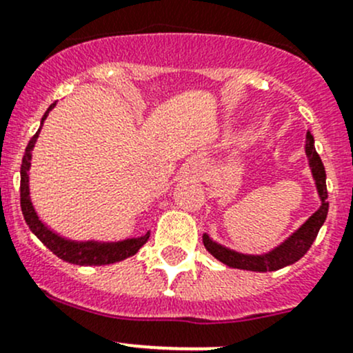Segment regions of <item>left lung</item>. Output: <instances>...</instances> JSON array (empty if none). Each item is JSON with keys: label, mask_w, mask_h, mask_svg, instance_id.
I'll list each match as a JSON object with an SVG mask.
<instances>
[{"label": "left lung", "mask_w": 353, "mask_h": 353, "mask_svg": "<svg viewBox=\"0 0 353 353\" xmlns=\"http://www.w3.org/2000/svg\"><path fill=\"white\" fill-rule=\"evenodd\" d=\"M305 153L308 158V166L312 170V176L314 180V187L316 193L320 196V207L305 221L301 225L286 237L281 244L272 248L271 251L263 254H244L234 251V249L225 248V245L219 244L214 241L208 234H203V245L215 259H219L225 266L234 269H244V271L254 272H268V271H278L290 264H294L296 261L301 259L308 249L312 248L314 239L318 236V230L321 229L323 222L327 221L328 214V192H327V173H325V166L321 163V158L318 157L316 150H314V139L312 132H306L305 138Z\"/></svg>", "instance_id": "left-lung-1"}]
</instances>
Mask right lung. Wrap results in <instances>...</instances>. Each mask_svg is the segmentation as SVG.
I'll use <instances>...</instances> for the list:
<instances>
[{"instance_id": "obj_1", "label": "right lung", "mask_w": 353, "mask_h": 353, "mask_svg": "<svg viewBox=\"0 0 353 353\" xmlns=\"http://www.w3.org/2000/svg\"><path fill=\"white\" fill-rule=\"evenodd\" d=\"M57 105V102L50 104V108L47 109L43 117L40 121L39 131L35 132L32 139H30L28 146H26L23 161H21V170H20V202H21V212H23V217L26 225L30 227L33 234L55 254L57 257H60L62 261L70 264H77V266H104V264H114L119 261L128 259V257L134 256L143 245L146 244L148 239H150V232H146L145 236L139 237H130L123 239V241H114V242H104V241H74V239L60 236L59 232H55L54 229L47 225L37 214L35 207H33L32 196H30V166H32V151L35 148L37 139L43 126V121L47 119L48 112L52 111Z\"/></svg>"}]
</instances>
